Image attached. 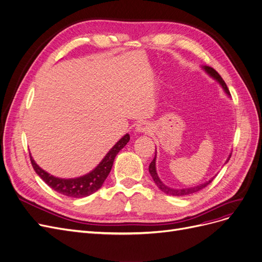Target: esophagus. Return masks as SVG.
Segmentation results:
<instances>
[{
	"label": "esophagus",
	"mask_w": 262,
	"mask_h": 262,
	"mask_svg": "<svg viewBox=\"0 0 262 262\" xmlns=\"http://www.w3.org/2000/svg\"><path fill=\"white\" fill-rule=\"evenodd\" d=\"M136 132L139 134H149L151 132V127L147 123L140 122L139 124L136 125Z\"/></svg>",
	"instance_id": "esophagus-1"
}]
</instances>
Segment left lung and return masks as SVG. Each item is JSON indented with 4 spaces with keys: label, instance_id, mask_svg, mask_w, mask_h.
Listing matches in <instances>:
<instances>
[{
    "label": "left lung",
    "instance_id": "obj_1",
    "mask_svg": "<svg viewBox=\"0 0 262 262\" xmlns=\"http://www.w3.org/2000/svg\"><path fill=\"white\" fill-rule=\"evenodd\" d=\"M203 71L206 72L210 77H212L215 81H217L220 83V85L223 88V90L225 91V93L228 95L230 97V92L228 88H227V84L225 83V81L223 80V78L221 77V75L216 72L214 68L210 67V66H202ZM231 157V153L229 154L228 158H227V161L225 162V164H227L229 162V159ZM149 172L153 179V181L155 182V184L157 185V187L161 189L163 192H165V194L167 195H170V196H187V195H190V194H195V192L199 191L200 189L204 188L206 186H208L211 182L214 180V178L216 177V174L211 178L209 181H206L204 183H201L199 185H196V186H192V187H187V188H172V187H169L167 186L166 184L163 183V181L159 179L158 174H157V171H156V152H155V156L153 158V161L151 162L150 166H149Z\"/></svg>",
    "mask_w": 262,
    "mask_h": 262
}]
</instances>
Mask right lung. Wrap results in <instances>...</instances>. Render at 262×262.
I'll use <instances>...</instances> for the list:
<instances>
[{"label": "right lung", "mask_w": 262, "mask_h": 262, "mask_svg": "<svg viewBox=\"0 0 262 262\" xmlns=\"http://www.w3.org/2000/svg\"><path fill=\"white\" fill-rule=\"evenodd\" d=\"M128 141L129 135L126 134L111 147L110 151L103 158V161H101L92 171L84 176L74 179L56 178L48 173L35 163L32 156L31 163L34 170H35V172L42 179L45 183L48 184L52 189L67 197L82 198L94 194V192L98 190L101 187V185L104 184L105 180L111 171V168L117 154L127 144Z\"/></svg>", "instance_id": "1"}]
</instances>
